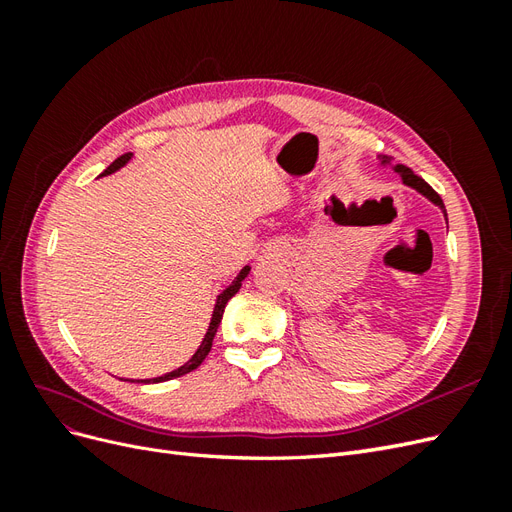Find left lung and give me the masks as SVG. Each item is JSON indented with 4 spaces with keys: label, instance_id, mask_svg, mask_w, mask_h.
Wrapping results in <instances>:
<instances>
[{
    "label": "left lung",
    "instance_id": "left-lung-1",
    "mask_svg": "<svg viewBox=\"0 0 512 512\" xmlns=\"http://www.w3.org/2000/svg\"><path fill=\"white\" fill-rule=\"evenodd\" d=\"M378 160H380V164L382 166H391L395 173L401 177V181H404V185H408V188H412V190H416L418 194H423L427 200H431L433 205L436 207H440L442 209V213H444V220L448 222V218H446V209H444V203H442V198H440V194L431 188V185L425 181V179H421L418 175H414L412 173V168H408V166H404V164H393V160L389 158V156H378Z\"/></svg>",
    "mask_w": 512,
    "mask_h": 512
}]
</instances>
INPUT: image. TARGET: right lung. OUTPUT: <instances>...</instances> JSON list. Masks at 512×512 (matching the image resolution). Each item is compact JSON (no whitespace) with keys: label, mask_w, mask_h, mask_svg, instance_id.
Segmentation results:
<instances>
[{"label":"right lung","mask_w":512,"mask_h":512,"mask_svg":"<svg viewBox=\"0 0 512 512\" xmlns=\"http://www.w3.org/2000/svg\"><path fill=\"white\" fill-rule=\"evenodd\" d=\"M132 160V153H123V156H119L111 166H108L102 175H111V173H115V170H119L121 166H126L128 162ZM100 175V177H102ZM247 273H250V267H243L241 271H239V275L235 277V280H232V284L230 286H226L220 294H218V299H215V307H213V314H211V322H209V329H207V333H205V337H203V342H200V346L196 348V352L192 354V359L185 363V365H181V367H177V369H173V371H168V374H164V376H158V378H149V380H138V382H145V384H153V382H166V380H173V378H179V376H185V374H190L192 369H196L200 363H203L205 359H207V354H209V350H211V344H213V337H215V333H218V327H220V322H222V316H224V307H226V303L235 297V294L239 292V288H241V282L245 280L247 277ZM130 382H134V380H130Z\"/></svg>","instance_id":"obj_1"}]
</instances>
